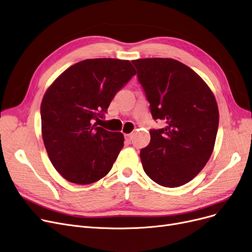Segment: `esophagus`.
<instances>
[{
  "label": "esophagus",
  "mask_w": 252,
  "mask_h": 252,
  "mask_svg": "<svg viewBox=\"0 0 252 252\" xmlns=\"http://www.w3.org/2000/svg\"><path fill=\"white\" fill-rule=\"evenodd\" d=\"M133 136H134V134H127V135H126L125 137H126V139L128 141V142H130L133 140Z\"/></svg>",
  "instance_id": "obj_1"
}]
</instances>
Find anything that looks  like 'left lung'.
<instances>
[{
  "label": "left lung",
  "mask_w": 252,
  "mask_h": 252,
  "mask_svg": "<svg viewBox=\"0 0 252 252\" xmlns=\"http://www.w3.org/2000/svg\"><path fill=\"white\" fill-rule=\"evenodd\" d=\"M155 120L149 144L140 158L147 176L165 188L189 182L209 160L220 123L211 90L193 70L173 59L132 62Z\"/></svg>",
  "instance_id": "left-lung-1"
}]
</instances>
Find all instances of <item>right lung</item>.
Returning <instances> with one entry per match:
<instances>
[{
  "label": "right lung",
  "instance_id": "add662e5",
  "mask_svg": "<svg viewBox=\"0 0 252 252\" xmlns=\"http://www.w3.org/2000/svg\"><path fill=\"white\" fill-rule=\"evenodd\" d=\"M136 75L128 61L75 63L54 81L41 104L42 137L53 167L68 181L91 184L111 170L124 135L97 126L115 94Z\"/></svg>",
  "mask_w": 252,
  "mask_h": 252
}]
</instances>
